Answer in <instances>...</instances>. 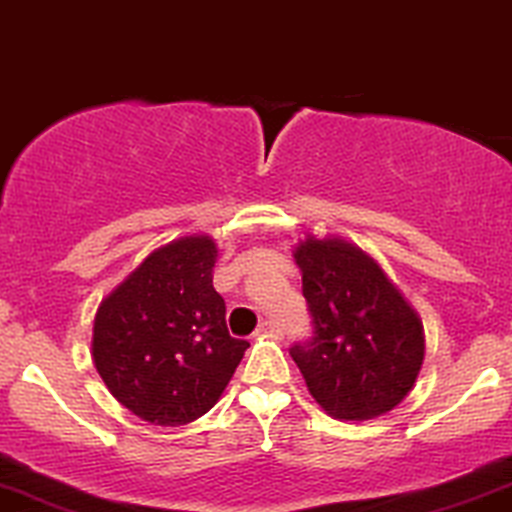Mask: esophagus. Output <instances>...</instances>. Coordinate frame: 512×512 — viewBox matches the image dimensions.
<instances>
[{"instance_id":"esophagus-1","label":"esophagus","mask_w":512,"mask_h":512,"mask_svg":"<svg viewBox=\"0 0 512 512\" xmlns=\"http://www.w3.org/2000/svg\"><path fill=\"white\" fill-rule=\"evenodd\" d=\"M255 336H274V338H279V336H283V329H281L279 324H274V322H262L260 326H257Z\"/></svg>"}]
</instances>
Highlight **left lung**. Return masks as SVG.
<instances>
[{"mask_svg":"<svg viewBox=\"0 0 512 512\" xmlns=\"http://www.w3.org/2000/svg\"><path fill=\"white\" fill-rule=\"evenodd\" d=\"M315 336L291 355L326 415L365 422L403 403L424 362V326L360 245L307 233L293 250Z\"/></svg>","mask_w":512,"mask_h":512,"instance_id":"8db88e82","label":"left lung"}]
</instances>
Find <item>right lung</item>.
I'll use <instances>...</instances> for the list:
<instances>
[{
    "mask_svg": "<svg viewBox=\"0 0 512 512\" xmlns=\"http://www.w3.org/2000/svg\"><path fill=\"white\" fill-rule=\"evenodd\" d=\"M217 243L190 233L152 250L97 307L92 362L140 420L181 427L214 408L248 350L214 291Z\"/></svg>",
    "mask_w": 512,
    "mask_h": 512,
    "instance_id": "right-lung-1",
    "label": "right lung"
}]
</instances>
